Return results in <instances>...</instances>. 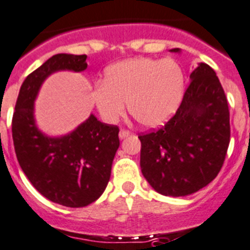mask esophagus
Returning <instances> with one entry per match:
<instances>
[{
    "mask_svg": "<svg viewBox=\"0 0 250 250\" xmlns=\"http://www.w3.org/2000/svg\"><path fill=\"white\" fill-rule=\"evenodd\" d=\"M129 134H130L129 130L121 129V130H120V134H118V136H120V138H121V139H123V138H125V137L129 136Z\"/></svg>",
    "mask_w": 250,
    "mask_h": 250,
    "instance_id": "34e87169",
    "label": "esophagus"
}]
</instances>
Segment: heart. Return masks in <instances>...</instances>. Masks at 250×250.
Masks as SVG:
<instances>
[{
	"instance_id": "obj_1",
	"label": "heart",
	"mask_w": 250,
	"mask_h": 250,
	"mask_svg": "<svg viewBox=\"0 0 250 250\" xmlns=\"http://www.w3.org/2000/svg\"><path fill=\"white\" fill-rule=\"evenodd\" d=\"M185 75L172 59L134 58L106 69L104 83L92 90V100L102 120L117 122L128 111L148 128L164 125L183 100Z\"/></svg>"
}]
</instances>
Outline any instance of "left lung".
Returning <instances> with one entry per match:
<instances>
[{
  "instance_id": "8db88e82",
  "label": "left lung",
  "mask_w": 250,
  "mask_h": 250,
  "mask_svg": "<svg viewBox=\"0 0 250 250\" xmlns=\"http://www.w3.org/2000/svg\"><path fill=\"white\" fill-rule=\"evenodd\" d=\"M190 80L174 117L157 132L139 136L142 174L164 196H188L208 185L229 144V111L216 72L200 62Z\"/></svg>"
}]
</instances>
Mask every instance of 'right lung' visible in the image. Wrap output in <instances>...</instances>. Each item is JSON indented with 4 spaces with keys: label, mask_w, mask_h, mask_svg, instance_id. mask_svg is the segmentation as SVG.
Here are the masks:
<instances>
[{
    "label": "right lung",
    "mask_w": 250,
    "mask_h": 250,
    "mask_svg": "<svg viewBox=\"0 0 250 250\" xmlns=\"http://www.w3.org/2000/svg\"><path fill=\"white\" fill-rule=\"evenodd\" d=\"M86 55L57 54L25 78L12 120L16 155L30 184L44 197L66 207H85L104 193L120 138L117 125L92 113L67 134L48 136L38 128L34 102L54 72L86 70Z\"/></svg>",
    "instance_id": "obj_1"
}]
</instances>
